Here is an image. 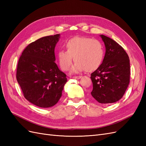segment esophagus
I'll return each mask as SVG.
<instances>
[{"instance_id": "34e87169", "label": "esophagus", "mask_w": 146, "mask_h": 146, "mask_svg": "<svg viewBox=\"0 0 146 146\" xmlns=\"http://www.w3.org/2000/svg\"><path fill=\"white\" fill-rule=\"evenodd\" d=\"M73 78H76V79H80V78H82V76H74L73 77H72Z\"/></svg>"}]
</instances>
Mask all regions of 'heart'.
Listing matches in <instances>:
<instances>
[{
    "label": "heart",
    "mask_w": 146,
    "mask_h": 146,
    "mask_svg": "<svg viewBox=\"0 0 146 146\" xmlns=\"http://www.w3.org/2000/svg\"><path fill=\"white\" fill-rule=\"evenodd\" d=\"M67 50H61L57 54L58 63L63 70H68L73 57L76 61L72 68L73 72L86 70L92 71L98 68L104 60L105 50L99 40L88 37H74L66 43Z\"/></svg>",
    "instance_id": "b5f03b06"
}]
</instances>
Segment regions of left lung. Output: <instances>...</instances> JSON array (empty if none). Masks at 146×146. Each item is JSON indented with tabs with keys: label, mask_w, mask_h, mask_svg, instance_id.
<instances>
[{
	"label": "left lung",
	"mask_w": 146,
	"mask_h": 146,
	"mask_svg": "<svg viewBox=\"0 0 146 146\" xmlns=\"http://www.w3.org/2000/svg\"><path fill=\"white\" fill-rule=\"evenodd\" d=\"M105 46L103 62L91 74L92 96L100 104L120 100L130 82V60L122 47L113 39L101 35Z\"/></svg>",
	"instance_id": "obj_1"
}]
</instances>
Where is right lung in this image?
<instances>
[{
	"mask_svg": "<svg viewBox=\"0 0 146 146\" xmlns=\"http://www.w3.org/2000/svg\"><path fill=\"white\" fill-rule=\"evenodd\" d=\"M60 34L44 36L25 47L17 64L16 79L24 98L41 108L55 105L67 82L55 63V47Z\"/></svg>",
	"mask_w": 146,
	"mask_h": 146,
	"instance_id": "obj_1",
	"label": "right lung"
}]
</instances>
